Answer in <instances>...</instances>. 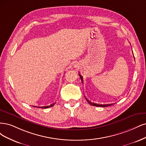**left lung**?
<instances>
[{
  "label": "left lung",
  "instance_id": "left-lung-1",
  "mask_svg": "<svg viewBox=\"0 0 146 146\" xmlns=\"http://www.w3.org/2000/svg\"><path fill=\"white\" fill-rule=\"evenodd\" d=\"M79 77H80V78H81V81H82V82L83 83V78H82V75L80 74V73H79ZM86 98V97H85ZM86 100H87V101L88 102V104H90V105H92V106H96V107H108V106H111V105H113V104H96V103H94V102H90V101H88V99H87L86 98Z\"/></svg>",
  "mask_w": 146,
  "mask_h": 146
}]
</instances>
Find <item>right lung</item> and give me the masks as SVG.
I'll use <instances>...</instances> for the list:
<instances>
[{
    "label": "right lung",
    "mask_w": 146,
    "mask_h": 146,
    "mask_svg": "<svg viewBox=\"0 0 146 146\" xmlns=\"http://www.w3.org/2000/svg\"><path fill=\"white\" fill-rule=\"evenodd\" d=\"M55 104V103H53L52 104L49 105V106H42V107H37V106H33L35 107H37V108H41V109H48V108H50L51 107L53 106Z\"/></svg>",
    "instance_id": "obj_1"
}]
</instances>
